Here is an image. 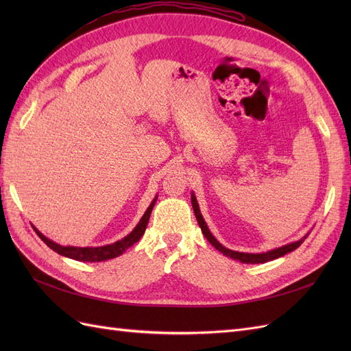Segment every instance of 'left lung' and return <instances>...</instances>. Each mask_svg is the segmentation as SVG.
I'll return each instance as SVG.
<instances>
[{"label":"left lung","mask_w":351,"mask_h":351,"mask_svg":"<svg viewBox=\"0 0 351 351\" xmlns=\"http://www.w3.org/2000/svg\"><path fill=\"white\" fill-rule=\"evenodd\" d=\"M192 206H193V210H195L196 219L199 222V227H200L202 232H204V236L208 239V241L212 244V246H214L217 250H219L222 254H226V256H228L231 259L240 261L241 263H265V262H269V261H274V259H278V258L284 256V254L295 250L304 241V239L307 237V234H306L300 240H297V241L290 243V244H285V246H282V247L272 249V250L265 252V253L236 252V250H231V249H227V247L222 246V244L214 236L210 234V231H209V228L206 226V222H205L204 217H202V214H200V209H199V205H197V200H196L195 193H192Z\"/></svg>","instance_id":"8db88e82"}]
</instances>
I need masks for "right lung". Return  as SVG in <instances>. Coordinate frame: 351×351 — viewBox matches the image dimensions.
Instances as JSON below:
<instances>
[{"mask_svg": "<svg viewBox=\"0 0 351 351\" xmlns=\"http://www.w3.org/2000/svg\"><path fill=\"white\" fill-rule=\"evenodd\" d=\"M155 202H156V197L151 202L149 208L146 209L143 217L139 221V224L134 227V230L130 232V234H127L124 239H121L119 241L107 244V246H101V247L60 246V244H57L56 241H52L48 237H45L35 227H34V230L36 231V234L42 239V241H44L49 249L57 252L58 254H62V256L74 259V261H80V262H102V261H108V259H114L117 256H120V254H123L127 249L132 247L136 241L141 240V237L145 234V230H146L147 222H149V217H151V212L154 209Z\"/></svg>", "mask_w": 351, "mask_h": 351, "instance_id": "add662e5", "label": "right lung"}]
</instances>
